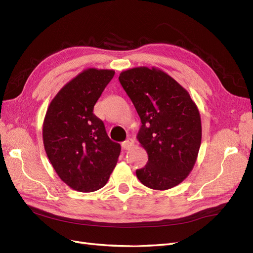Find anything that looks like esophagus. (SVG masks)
<instances>
[{"label":"esophagus","mask_w":253,"mask_h":253,"mask_svg":"<svg viewBox=\"0 0 253 253\" xmlns=\"http://www.w3.org/2000/svg\"><path fill=\"white\" fill-rule=\"evenodd\" d=\"M121 145H123L125 150H129L134 146V140H133V139H127V140L123 142V144H121Z\"/></svg>","instance_id":"obj_1"}]
</instances>
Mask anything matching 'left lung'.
<instances>
[{
	"instance_id": "8db88e82",
	"label": "left lung",
	"mask_w": 253,
	"mask_h": 253,
	"mask_svg": "<svg viewBox=\"0 0 253 253\" xmlns=\"http://www.w3.org/2000/svg\"><path fill=\"white\" fill-rule=\"evenodd\" d=\"M119 82L134 103L141 126L138 141L149 161L137 169L143 185L167 190L193 170L201 145V116L186 89L159 68L136 67L119 74Z\"/></svg>"
}]
</instances>
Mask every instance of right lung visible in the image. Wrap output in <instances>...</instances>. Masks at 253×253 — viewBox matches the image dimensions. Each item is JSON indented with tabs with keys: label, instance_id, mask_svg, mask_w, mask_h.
I'll return each mask as SVG.
<instances>
[{
	"label": "right lung",
	"instance_id": "right-lung-1",
	"mask_svg": "<svg viewBox=\"0 0 253 253\" xmlns=\"http://www.w3.org/2000/svg\"><path fill=\"white\" fill-rule=\"evenodd\" d=\"M109 69L88 68L51 100L42 124L43 147L57 176L74 190L92 193L107 184L120 144L107 135L93 109L114 76Z\"/></svg>",
	"mask_w": 253,
	"mask_h": 253
}]
</instances>
